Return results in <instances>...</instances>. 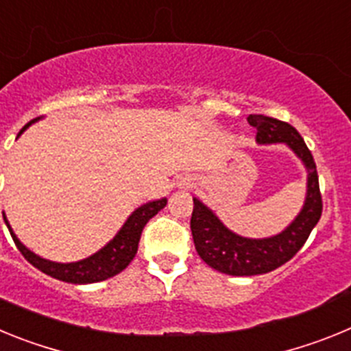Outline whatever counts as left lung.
<instances>
[{
  "mask_svg": "<svg viewBox=\"0 0 351 351\" xmlns=\"http://www.w3.org/2000/svg\"><path fill=\"white\" fill-rule=\"evenodd\" d=\"M247 123L256 128V142L262 145L285 144L302 161L308 172L306 198L300 213L280 234L263 239L243 237L223 225L221 219L202 200L193 198L191 234L200 258L228 276L265 274L287 263L308 241L322 216V195L311 151L293 126L274 117L250 114Z\"/></svg>",
  "mask_w": 351,
  "mask_h": 351,
  "instance_id": "left-lung-1",
  "label": "left lung"
}]
</instances>
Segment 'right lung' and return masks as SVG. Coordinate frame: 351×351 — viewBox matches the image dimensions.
Returning a JSON list of instances; mask_svg holds the SVG:
<instances>
[{"instance_id": "add662e5", "label": "right lung", "mask_w": 351, "mask_h": 351, "mask_svg": "<svg viewBox=\"0 0 351 351\" xmlns=\"http://www.w3.org/2000/svg\"><path fill=\"white\" fill-rule=\"evenodd\" d=\"M40 119H42V117L31 119L29 123L19 132V135H21L27 126H31L33 123H36V121ZM165 206L167 198H160V200H151V202L137 207V209L130 214L128 219L125 221V225L119 228V232L114 235V239H110L101 250L93 253L88 258L70 263L52 262V260L42 258V256H38L31 250H27V247L19 241L17 235L14 234L10 223L6 219L5 213H3V219H5L6 226H8V230H10L15 246L19 247V251L23 253V256L31 263V265H35L38 271L45 272V274L51 276V278H56V280L64 281V283L88 285L108 280V278L119 274L121 271H125V269L128 267L130 262H132V260L135 258V255H137L138 241H141V234L142 230H144L145 223L153 218V216H156Z\"/></svg>"}]
</instances>
